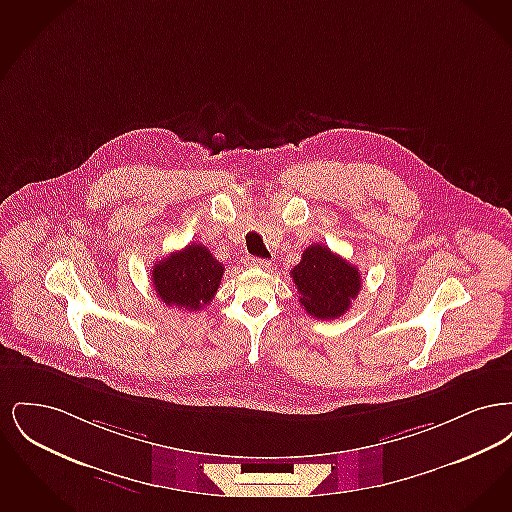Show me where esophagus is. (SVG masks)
<instances>
[{"instance_id": "34e87169", "label": "esophagus", "mask_w": 512, "mask_h": 512, "mask_svg": "<svg viewBox=\"0 0 512 512\" xmlns=\"http://www.w3.org/2000/svg\"><path fill=\"white\" fill-rule=\"evenodd\" d=\"M247 265L253 268L270 267V263H268L267 259H259V257H249V259H247Z\"/></svg>"}]
</instances>
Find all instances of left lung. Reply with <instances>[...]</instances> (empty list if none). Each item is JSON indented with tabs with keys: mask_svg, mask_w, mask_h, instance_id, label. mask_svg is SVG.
<instances>
[{
	"mask_svg": "<svg viewBox=\"0 0 512 512\" xmlns=\"http://www.w3.org/2000/svg\"><path fill=\"white\" fill-rule=\"evenodd\" d=\"M299 303L307 315L334 320L345 315L361 292V272L326 245L311 244L292 268Z\"/></svg>",
	"mask_w": 512,
	"mask_h": 512,
	"instance_id": "8db88e82",
	"label": "left lung"
}]
</instances>
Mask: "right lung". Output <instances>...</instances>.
I'll return each mask as SVG.
<instances>
[{
	"label": "right lung",
	"instance_id": "add662e5",
	"mask_svg": "<svg viewBox=\"0 0 512 512\" xmlns=\"http://www.w3.org/2000/svg\"><path fill=\"white\" fill-rule=\"evenodd\" d=\"M222 272L224 267L205 245L190 244L155 263L151 282L165 305L199 311L215 297Z\"/></svg>",
	"mask_w": 512,
	"mask_h": 512
}]
</instances>
